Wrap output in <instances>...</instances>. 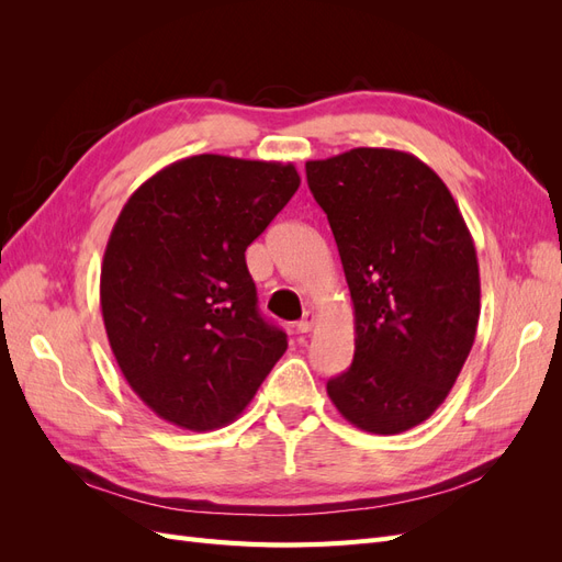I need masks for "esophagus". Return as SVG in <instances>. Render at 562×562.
<instances>
[{"instance_id": "esophagus-1", "label": "esophagus", "mask_w": 562, "mask_h": 562, "mask_svg": "<svg viewBox=\"0 0 562 562\" xmlns=\"http://www.w3.org/2000/svg\"><path fill=\"white\" fill-rule=\"evenodd\" d=\"M314 323H316V314L304 312V316L295 323V328H297V333H310L314 328Z\"/></svg>"}]
</instances>
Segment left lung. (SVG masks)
I'll use <instances>...</instances> for the list:
<instances>
[{"label":"left lung","instance_id":"1","mask_svg":"<svg viewBox=\"0 0 562 562\" xmlns=\"http://www.w3.org/2000/svg\"><path fill=\"white\" fill-rule=\"evenodd\" d=\"M353 304L356 349L328 396L347 422L394 436L429 419L473 347L481 277L471 232L415 155L356 147L307 161Z\"/></svg>","mask_w":562,"mask_h":562}]
</instances>
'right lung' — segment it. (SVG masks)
<instances>
[{"label": "right lung", "instance_id": "right-lung-1", "mask_svg": "<svg viewBox=\"0 0 562 562\" xmlns=\"http://www.w3.org/2000/svg\"><path fill=\"white\" fill-rule=\"evenodd\" d=\"M297 187L293 164L196 155L124 203L100 269V307L128 386L161 419L225 427L288 349L258 312L246 248Z\"/></svg>", "mask_w": 562, "mask_h": 562}]
</instances>
